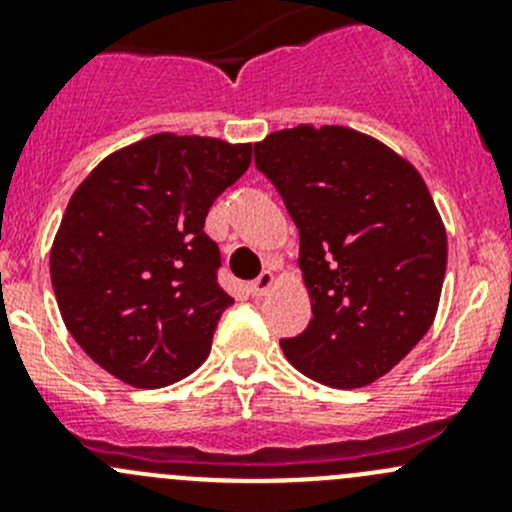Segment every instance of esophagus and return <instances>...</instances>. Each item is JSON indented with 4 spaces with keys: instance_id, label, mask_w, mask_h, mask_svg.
Masks as SVG:
<instances>
[{
    "instance_id": "esophagus-1",
    "label": "esophagus",
    "mask_w": 512,
    "mask_h": 512,
    "mask_svg": "<svg viewBox=\"0 0 512 512\" xmlns=\"http://www.w3.org/2000/svg\"><path fill=\"white\" fill-rule=\"evenodd\" d=\"M272 285H275V275H272L270 270H265L260 277H257L255 282H252L250 292L255 294V297H262V294H265V292H270Z\"/></svg>"
}]
</instances>
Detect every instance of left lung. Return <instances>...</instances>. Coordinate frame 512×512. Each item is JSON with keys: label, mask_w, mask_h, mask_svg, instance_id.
Masks as SVG:
<instances>
[{"label": "left lung", "mask_w": 512, "mask_h": 512, "mask_svg": "<svg viewBox=\"0 0 512 512\" xmlns=\"http://www.w3.org/2000/svg\"><path fill=\"white\" fill-rule=\"evenodd\" d=\"M255 165L297 225L312 299L282 352L332 389L374 384L431 329L446 277V227L421 173L366 133L309 123L255 143Z\"/></svg>", "instance_id": "obj_1"}]
</instances>
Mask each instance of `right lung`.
Listing matches in <instances>:
<instances>
[{
  "label": "right lung",
  "instance_id": "add662e5",
  "mask_svg": "<svg viewBox=\"0 0 512 512\" xmlns=\"http://www.w3.org/2000/svg\"><path fill=\"white\" fill-rule=\"evenodd\" d=\"M250 158L252 143L156 133L103 158L71 195L51 285L76 344L123 384L163 389L208 359L235 299L203 227Z\"/></svg>",
  "mask_w": 512,
  "mask_h": 512
}]
</instances>
